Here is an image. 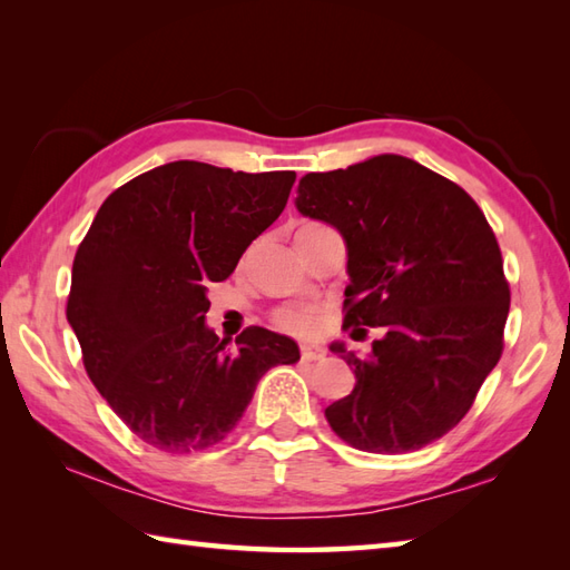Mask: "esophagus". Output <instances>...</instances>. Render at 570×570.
<instances>
[{
  "label": "esophagus",
  "instance_id": "34e87169",
  "mask_svg": "<svg viewBox=\"0 0 570 570\" xmlns=\"http://www.w3.org/2000/svg\"><path fill=\"white\" fill-rule=\"evenodd\" d=\"M301 357H304L306 362H318V360L325 357V353H323V347H318V345L304 343V345H301Z\"/></svg>",
  "mask_w": 570,
  "mask_h": 570
}]
</instances>
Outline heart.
<instances>
[{"mask_svg":"<svg viewBox=\"0 0 570 570\" xmlns=\"http://www.w3.org/2000/svg\"><path fill=\"white\" fill-rule=\"evenodd\" d=\"M278 323H282L286 331L306 335V333L316 331L318 313H316V308H292V311L278 313Z\"/></svg>","mask_w":570,"mask_h":570,"instance_id":"1","label":"heart"}]
</instances>
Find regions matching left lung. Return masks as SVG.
Returning <instances> with one entry per match:
<instances>
[{
  "label": "left lung",
  "instance_id": "8db88e82",
  "mask_svg": "<svg viewBox=\"0 0 570 570\" xmlns=\"http://www.w3.org/2000/svg\"><path fill=\"white\" fill-rule=\"evenodd\" d=\"M301 215L347 247L345 323L380 328L367 357L331 350L355 390L325 409L367 453H409L451 431L502 355L510 284L492 227L468 193L399 154L298 180Z\"/></svg>",
  "mask_w": 570,
  "mask_h": 570
}]
</instances>
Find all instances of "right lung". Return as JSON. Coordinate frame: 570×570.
<instances>
[{
    "label": "right lung",
    "mask_w": 570,
    "mask_h": 570,
    "mask_svg": "<svg viewBox=\"0 0 570 570\" xmlns=\"http://www.w3.org/2000/svg\"><path fill=\"white\" fill-rule=\"evenodd\" d=\"M294 180L171 161L100 205L72 262L66 316L88 377L144 443L166 453L220 443L264 372L301 357L292 337L259 325L229 353L205 325L208 284L235 272Z\"/></svg>",
    "instance_id": "1"
}]
</instances>
